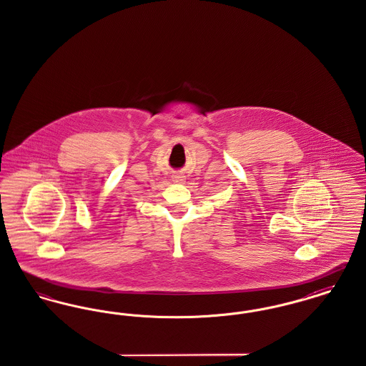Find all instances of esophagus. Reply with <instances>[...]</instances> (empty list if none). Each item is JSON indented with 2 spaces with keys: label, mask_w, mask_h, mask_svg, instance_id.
<instances>
[{
  "label": "esophagus",
  "mask_w": 366,
  "mask_h": 366,
  "mask_svg": "<svg viewBox=\"0 0 366 366\" xmlns=\"http://www.w3.org/2000/svg\"><path fill=\"white\" fill-rule=\"evenodd\" d=\"M172 178H173L174 182H184L185 181V175L182 174V173H175Z\"/></svg>",
  "instance_id": "obj_1"
}]
</instances>
